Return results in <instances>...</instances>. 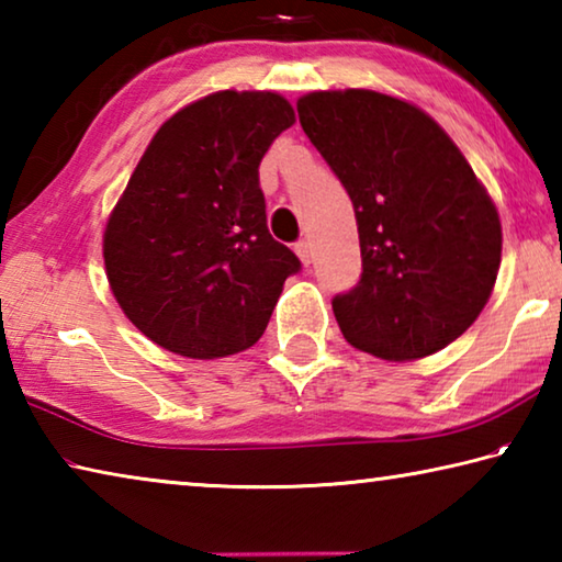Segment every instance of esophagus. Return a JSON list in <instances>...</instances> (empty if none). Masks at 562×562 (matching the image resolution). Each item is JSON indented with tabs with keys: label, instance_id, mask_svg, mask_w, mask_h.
Segmentation results:
<instances>
[{
	"label": "esophagus",
	"instance_id": "obj_1",
	"mask_svg": "<svg viewBox=\"0 0 562 562\" xmlns=\"http://www.w3.org/2000/svg\"><path fill=\"white\" fill-rule=\"evenodd\" d=\"M294 252H297V258H300L304 265L312 262V243H310V240L294 243Z\"/></svg>",
	"mask_w": 562,
	"mask_h": 562
}]
</instances>
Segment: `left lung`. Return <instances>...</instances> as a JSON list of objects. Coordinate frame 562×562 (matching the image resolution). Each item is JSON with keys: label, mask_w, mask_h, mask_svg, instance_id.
<instances>
[{"label": "left lung", "mask_w": 562, "mask_h": 562, "mask_svg": "<svg viewBox=\"0 0 562 562\" xmlns=\"http://www.w3.org/2000/svg\"><path fill=\"white\" fill-rule=\"evenodd\" d=\"M300 123L355 205L361 280L331 310L351 347L429 357L469 329L501 268V217L439 123L369 89L312 91Z\"/></svg>", "instance_id": "left-lung-1"}]
</instances>
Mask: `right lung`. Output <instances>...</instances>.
I'll return each instance as SVG.
<instances>
[{
	"instance_id": "right-lung-1",
	"label": "right lung",
	"mask_w": 562,
	"mask_h": 562,
	"mask_svg": "<svg viewBox=\"0 0 562 562\" xmlns=\"http://www.w3.org/2000/svg\"><path fill=\"white\" fill-rule=\"evenodd\" d=\"M294 123L274 91H215L150 138L103 231L113 297L180 357L237 355L262 337L300 270L268 231L260 160Z\"/></svg>"
}]
</instances>
